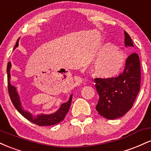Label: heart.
Masks as SVG:
<instances>
[{
  "label": "heart",
  "instance_id": "heart-1",
  "mask_svg": "<svg viewBox=\"0 0 151 151\" xmlns=\"http://www.w3.org/2000/svg\"><path fill=\"white\" fill-rule=\"evenodd\" d=\"M96 58L98 60L93 66V72L96 77L101 79L116 77L125 68V52L111 42L105 43L99 48Z\"/></svg>",
  "mask_w": 151,
  "mask_h": 151
}]
</instances>
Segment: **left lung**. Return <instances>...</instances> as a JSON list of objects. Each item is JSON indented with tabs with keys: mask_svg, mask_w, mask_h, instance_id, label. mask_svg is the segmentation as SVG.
Instances as JSON below:
<instances>
[{
	"mask_svg": "<svg viewBox=\"0 0 151 151\" xmlns=\"http://www.w3.org/2000/svg\"><path fill=\"white\" fill-rule=\"evenodd\" d=\"M126 47H133L129 35L124 31ZM99 99L96 106L99 115L107 119H119L133 106L141 86V62L138 54L126 59L122 74L113 79H94Z\"/></svg>",
	"mask_w": 151,
	"mask_h": 151,
	"instance_id": "obj_1",
	"label": "left lung"
}]
</instances>
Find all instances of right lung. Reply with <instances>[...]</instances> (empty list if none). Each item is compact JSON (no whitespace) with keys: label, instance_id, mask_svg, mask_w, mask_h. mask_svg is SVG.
<instances>
[{"label":"right lung","instance_id":"add662e5","mask_svg":"<svg viewBox=\"0 0 151 151\" xmlns=\"http://www.w3.org/2000/svg\"><path fill=\"white\" fill-rule=\"evenodd\" d=\"M19 39L17 41L16 45H15L14 49L18 46ZM11 62H8V66H7V74H8V93H9L10 99H11L12 103L14 105L15 109L18 110L20 114H21L26 119L31 121L35 124H37L38 126H52L55 124H58L64 120L65 117L67 115V112L69 111L72 103V94L70 95V99L67 102L63 103L60 106V109L55 113L50 114H37V116L32 115L28 111H26L22 108L21 101H20V96L17 91L16 87L10 84V69H11Z\"/></svg>","mask_w":151,"mask_h":151}]
</instances>
